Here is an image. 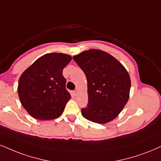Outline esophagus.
Returning a JSON list of instances; mask_svg holds the SVG:
<instances>
[{"label": "esophagus", "mask_w": 161, "mask_h": 161, "mask_svg": "<svg viewBox=\"0 0 161 161\" xmlns=\"http://www.w3.org/2000/svg\"><path fill=\"white\" fill-rule=\"evenodd\" d=\"M72 94L74 95V96H77V90H75V91H73Z\"/></svg>", "instance_id": "obj_1"}]
</instances>
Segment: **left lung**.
<instances>
[{
  "instance_id": "left-lung-1",
  "label": "left lung",
  "mask_w": 161,
  "mask_h": 161,
  "mask_svg": "<svg viewBox=\"0 0 161 161\" xmlns=\"http://www.w3.org/2000/svg\"><path fill=\"white\" fill-rule=\"evenodd\" d=\"M87 79L88 104L82 116L91 122L105 124L114 119L128 102L130 79L121 63L97 49L73 57Z\"/></svg>"
}]
</instances>
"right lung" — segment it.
Wrapping results in <instances>:
<instances>
[{
	"label": "right lung",
	"instance_id": "right-lung-1",
	"mask_svg": "<svg viewBox=\"0 0 161 161\" xmlns=\"http://www.w3.org/2000/svg\"><path fill=\"white\" fill-rule=\"evenodd\" d=\"M71 60L70 55L50 53L37 59L22 73L18 94L24 108L39 120L56 119L71 98L63 70Z\"/></svg>",
	"mask_w": 161,
	"mask_h": 161
}]
</instances>
